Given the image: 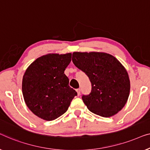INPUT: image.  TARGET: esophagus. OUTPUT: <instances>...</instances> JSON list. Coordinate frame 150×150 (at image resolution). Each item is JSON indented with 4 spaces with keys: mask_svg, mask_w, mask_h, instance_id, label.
Listing matches in <instances>:
<instances>
[{
    "mask_svg": "<svg viewBox=\"0 0 150 150\" xmlns=\"http://www.w3.org/2000/svg\"><path fill=\"white\" fill-rule=\"evenodd\" d=\"M76 91H77V95L78 96H79L80 94H81V89H77L76 90Z\"/></svg>",
    "mask_w": 150,
    "mask_h": 150,
    "instance_id": "34e87169",
    "label": "esophagus"
}]
</instances>
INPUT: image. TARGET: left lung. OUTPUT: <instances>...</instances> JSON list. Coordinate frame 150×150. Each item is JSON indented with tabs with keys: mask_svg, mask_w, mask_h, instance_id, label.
Instances as JSON below:
<instances>
[{
	"mask_svg": "<svg viewBox=\"0 0 150 150\" xmlns=\"http://www.w3.org/2000/svg\"><path fill=\"white\" fill-rule=\"evenodd\" d=\"M72 60L91 82V92L81 97L88 109L105 117L119 112L130 92L129 77L121 63L114 56L101 52H74Z\"/></svg>",
	"mask_w": 150,
	"mask_h": 150,
	"instance_id": "8db88e82",
	"label": "left lung"
}]
</instances>
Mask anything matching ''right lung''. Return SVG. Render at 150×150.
<instances>
[{
	"mask_svg": "<svg viewBox=\"0 0 150 150\" xmlns=\"http://www.w3.org/2000/svg\"><path fill=\"white\" fill-rule=\"evenodd\" d=\"M71 54L39 57L26 69L22 80L25 103L34 114L47 121L66 112L77 92L69 85L65 69Z\"/></svg>",
	"mask_w": 150,
	"mask_h": 150,
	"instance_id": "obj_1",
	"label": "right lung"
}]
</instances>
